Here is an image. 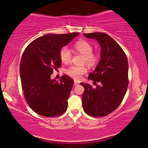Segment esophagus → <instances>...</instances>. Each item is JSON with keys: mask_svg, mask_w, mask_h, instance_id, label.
<instances>
[{"mask_svg": "<svg viewBox=\"0 0 148 148\" xmlns=\"http://www.w3.org/2000/svg\"><path fill=\"white\" fill-rule=\"evenodd\" d=\"M74 86H77V85H79V82L77 81V80H74Z\"/></svg>", "mask_w": 148, "mask_h": 148, "instance_id": "34e87169", "label": "esophagus"}]
</instances>
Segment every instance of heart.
Wrapping results in <instances>:
<instances>
[{
	"label": "heart",
	"mask_w": 148,
	"mask_h": 148,
	"mask_svg": "<svg viewBox=\"0 0 148 148\" xmlns=\"http://www.w3.org/2000/svg\"><path fill=\"white\" fill-rule=\"evenodd\" d=\"M79 53L84 56V62L89 66H94L98 62V57L92 53L93 47L92 45L86 40H80L76 43L74 46ZM59 57L61 61L64 64H68L71 61L72 53L68 47L64 46L60 49ZM87 72L86 66H79L72 65L66 70V73L74 79H79L82 75Z\"/></svg>",
	"instance_id": "b5f03b06"
}]
</instances>
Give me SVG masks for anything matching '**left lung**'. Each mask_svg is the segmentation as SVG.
<instances>
[{"label":"left lung","instance_id":"left-lung-1","mask_svg":"<svg viewBox=\"0 0 148 148\" xmlns=\"http://www.w3.org/2000/svg\"><path fill=\"white\" fill-rule=\"evenodd\" d=\"M84 35L97 40L101 46V60L88 79L98 82L96 88L88 84L84 87L82 104L84 112L92 117H103L112 113L121 104L128 87L129 64L126 55L119 45L104 32Z\"/></svg>","mask_w":148,"mask_h":148}]
</instances>
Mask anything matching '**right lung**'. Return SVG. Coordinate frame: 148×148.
<instances>
[{
    "mask_svg": "<svg viewBox=\"0 0 148 148\" xmlns=\"http://www.w3.org/2000/svg\"><path fill=\"white\" fill-rule=\"evenodd\" d=\"M79 34L44 35L25 49L19 67L22 89L27 104L40 116H59L67 109L73 79L64 75L58 82L51 75L61 67L60 49Z\"/></svg>",
    "mask_w": 148,
    "mask_h": 148,
    "instance_id": "right-lung-1",
    "label": "right lung"
}]
</instances>
